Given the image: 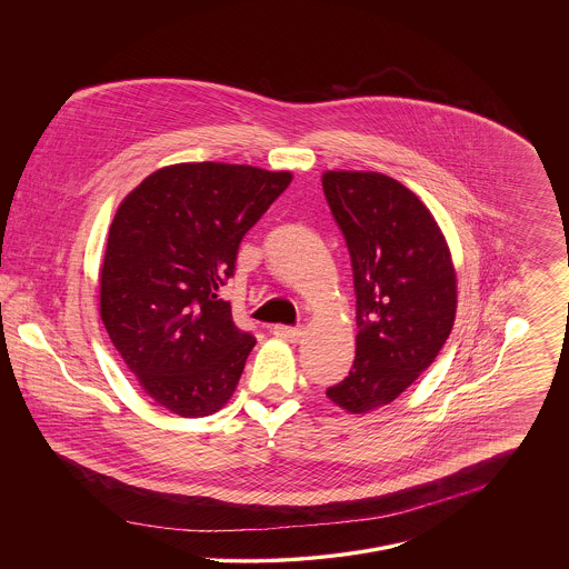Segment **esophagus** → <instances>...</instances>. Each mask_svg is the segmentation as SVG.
Wrapping results in <instances>:
<instances>
[{
  "instance_id": "esophagus-1",
  "label": "esophagus",
  "mask_w": 569,
  "mask_h": 569,
  "mask_svg": "<svg viewBox=\"0 0 569 569\" xmlns=\"http://www.w3.org/2000/svg\"><path fill=\"white\" fill-rule=\"evenodd\" d=\"M273 335L284 339V341L296 343L302 337V330L300 328H291V326H273Z\"/></svg>"
}]
</instances>
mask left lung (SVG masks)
Returning <instances> with one entry per match:
<instances>
[{
	"label": "left lung",
	"instance_id": "1",
	"mask_svg": "<svg viewBox=\"0 0 569 569\" xmlns=\"http://www.w3.org/2000/svg\"><path fill=\"white\" fill-rule=\"evenodd\" d=\"M323 196L352 259L357 359L326 396L346 413L391 405L441 352L457 317V269L432 212L378 171H326Z\"/></svg>",
	"mask_w": 569,
	"mask_h": 569
}]
</instances>
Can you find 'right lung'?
<instances>
[{"label":"right lung","mask_w":569,"mask_h":569,"mask_svg":"<svg viewBox=\"0 0 569 569\" xmlns=\"http://www.w3.org/2000/svg\"><path fill=\"white\" fill-rule=\"evenodd\" d=\"M293 180L252 164L156 169L117 208L100 267V315L139 387L169 413L207 417L234 393L257 346L219 289L239 243Z\"/></svg>","instance_id":"right-lung-1"}]
</instances>
